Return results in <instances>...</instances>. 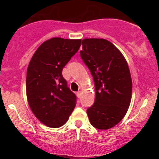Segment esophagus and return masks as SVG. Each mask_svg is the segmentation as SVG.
<instances>
[{
	"label": "esophagus",
	"instance_id": "obj_1",
	"mask_svg": "<svg viewBox=\"0 0 159 159\" xmlns=\"http://www.w3.org/2000/svg\"><path fill=\"white\" fill-rule=\"evenodd\" d=\"M77 98H81V96H82V93L80 92V91H78V92L77 93Z\"/></svg>",
	"mask_w": 159,
	"mask_h": 159
}]
</instances>
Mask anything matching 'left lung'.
<instances>
[{
  "mask_svg": "<svg viewBox=\"0 0 159 159\" xmlns=\"http://www.w3.org/2000/svg\"><path fill=\"white\" fill-rule=\"evenodd\" d=\"M80 56L95 82V103L87 110L89 120L98 129H110L125 116L132 98V82L122 53L105 39L82 40Z\"/></svg>",
  "mask_w": 159,
  "mask_h": 159,
  "instance_id": "left-lung-1",
  "label": "left lung"
}]
</instances>
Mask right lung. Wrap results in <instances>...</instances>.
I'll use <instances>...</instances> for the list:
<instances>
[{"instance_id": "right-lung-1", "label": "right lung", "mask_w": 159, "mask_h": 159, "mask_svg": "<svg viewBox=\"0 0 159 159\" xmlns=\"http://www.w3.org/2000/svg\"><path fill=\"white\" fill-rule=\"evenodd\" d=\"M80 45V39H49L37 49L28 66V103L36 118L47 127H61L75 109L77 97L67 87L62 70Z\"/></svg>"}]
</instances>
